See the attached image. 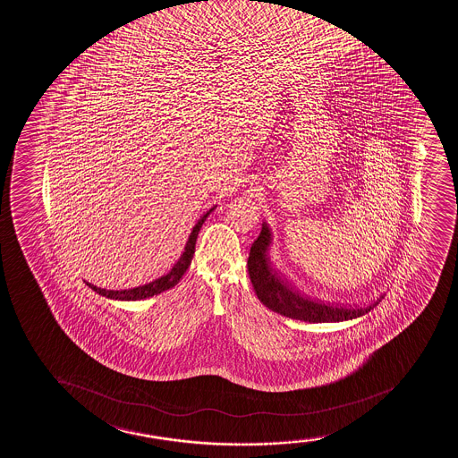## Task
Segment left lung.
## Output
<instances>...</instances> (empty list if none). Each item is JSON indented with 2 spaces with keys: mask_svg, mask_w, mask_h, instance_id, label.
I'll return each mask as SVG.
<instances>
[{
  "mask_svg": "<svg viewBox=\"0 0 458 458\" xmlns=\"http://www.w3.org/2000/svg\"><path fill=\"white\" fill-rule=\"evenodd\" d=\"M270 244H272V232L268 229L267 223L264 221L261 233L250 248L248 268L258 300L270 310L298 321L341 322L356 319L359 316L369 313L378 304V301H376L374 304L363 309H345V307L339 309L333 305L305 300L287 287L283 281H279L274 268L270 267V258H268Z\"/></svg>",
  "mask_w": 458,
  "mask_h": 458,
  "instance_id": "8db88e82",
  "label": "left lung"
}]
</instances>
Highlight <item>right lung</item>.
I'll use <instances>...</instances> for the list:
<instances>
[{
	"instance_id": "obj_1",
	"label": "right lung",
	"mask_w": 458,
	"mask_h": 458,
	"mask_svg": "<svg viewBox=\"0 0 458 458\" xmlns=\"http://www.w3.org/2000/svg\"><path fill=\"white\" fill-rule=\"evenodd\" d=\"M214 209H216V208H210L208 212H205V214L200 216V220L195 223V226L192 227V231H191L190 238H188V242L184 244L183 253L180 255L177 263L174 264L173 268L169 270L168 274L164 275V276L154 279V281L148 283V284L139 285V287L128 290L100 289V287H96V285L89 284V283H87V285L95 290L96 293L102 294V296L114 301L147 300V298H151L154 294L162 293V292L173 289L174 285L177 284L180 278L183 276L184 272L190 268L191 261H192V257H194L195 242H197L199 232H200L201 226H203V223H205L208 216H209L210 212Z\"/></svg>"
}]
</instances>
